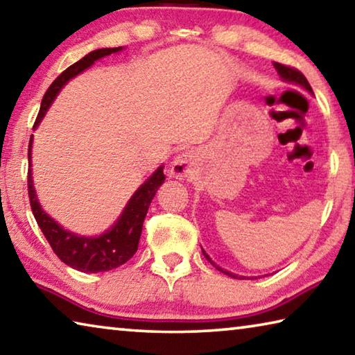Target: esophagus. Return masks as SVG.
I'll return each instance as SVG.
<instances>
[{
    "label": "esophagus",
    "mask_w": 355,
    "mask_h": 355,
    "mask_svg": "<svg viewBox=\"0 0 355 355\" xmlns=\"http://www.w3.org/2000/svg\"><path fill=\"white\" fill-rule=\"evenodd\" d=\"M195 166V160L193 155L185 153V154H179L178 157H174V160L170 165V174L176 179H185L189 178L191 171H193Z\"/></svg>",
    "instance_id": "esophagus-1"
}]
</instances>
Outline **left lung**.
I'll return each instance as SVG.
<instances>
[{"label": "left lung", "instance_id": "left-lung-1", "mask_svg": "<svg viewBox=\"0 0 355 355\" xmlns=\"http://www.w3.org/2000/svg\"><path fill=\"white\" fill-rule=\"evenodd\" d=\"M274 66H275L277 72L280 73V77H282L283 80L291 81V83L299 85V86H302V88H305L306 91L313 92L311 86H310V83H309V80H306V78H305V75L302 73L300 71H297V69H294V67H291V66H284V64H280V62H275ZM202 254H205V258L209 261V263H211L212 266H216V269H217V270H220V272H223L225 275L232 277V278H242V277H237V275H234V274H231V272H228V270H223L222 267H218L217 264H214V263H212V259L209 258V254L205 252V250H202Z\"/></svg>", "mask_w": 355, "mask_h": 355}]
</instances>
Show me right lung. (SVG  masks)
<instances>
[{
  "instance_id": "right-lung-1",
  "label": "right lung",
  "mask_w": 355,
  "mask_h": 355,
  "mask_svg": "<svg viewBox=\"0 0 355 355\" xmlns=\"http://www.w3.org/2000/svg\"><path fill=\"white\" fill-rule=\"evenodd\" d=\"M123 50V46H116V49H98L91 51L89 55L81 58L72 66H69L60 77H58L50 88L46 89L45 96L40 103L39 114L36 118L34 127L39 125L42 121L46 110L55 101L58 92L61 91L64 85L69 80L73 78L94 64V61L101 60L103 56H108L116 51ZM31 144H33V135L30 139V146H28V160H30L31 166ZM165 181L164 166H160L153 176H150L141 187H139L130 201L127 202L123 214L118 218L112 228L107 232H103L98 237H83L77 236L71 231L62 230L53 218L46 216L42 211L39 201L36 198V191H34L33 185V176L31 168L28 171V195H30V205L31 211L34 214V218L39 225L40 231L44 232L45 239L49 241L50 247L56 253L62 263L73 267V269L81 272H89V274H96V272H107L116 269V267L125 264L133 254H135L139 242V236H141L143 222L146 217L150 201H153L157 189L160 187Z\"/></svg>"
}]
</instances>
